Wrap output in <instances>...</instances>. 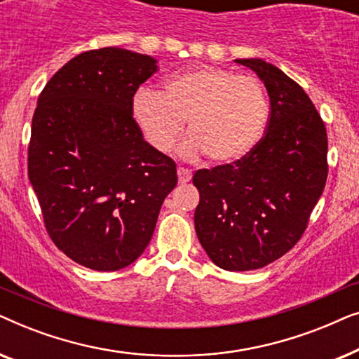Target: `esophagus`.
Wrapping results in <instances>:
<instances>
[{"instance_id":"1","label":"esophagus","mask_w":359,"mask_h":359,"mask_svg":"<svg viewBox=\"0 0 359 359\" xmlns=\"http://www.w3.org/2000/svg\"><path fill=\"white\" fill-rule=\"evenodd\" d=\"M191 176H193V173H191V170L183 168V166H178V180H180V183H188V181L191 180Z\"/></svg>"}]
</instances>
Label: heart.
Returning a JSON list of instances; mask_svg holds the SVG:
<instances>
[{
	"instance_id": "heart-1",
	"label": "heart",
	"mask_w": 359,
	"mask_h": 359,
	"mask_svg": "<svg viewBox=\"0 0 359 359\" xmlns=\"http://www.w3.org/2000/svg\"><path fill=\"white\" fill-rule=\"evenodd\" d=\"M132 117L151 149H173L188 121L183 154H205L212 163L248 155L266 130L269 101L263 83L225 68L199 67L163 83L161 93L142 88L132 97Z\"/></svg>"
}]
</instances>
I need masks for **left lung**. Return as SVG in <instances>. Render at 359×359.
<instances>
[{"instance_id":"1","label":"left lung","mask_w":359,"mask_h":359,"mask_svg":"<svg viewBox=\"0 0 359 359\" xmlns=\"http://www.w3.org/2000/svg\"><path fill=\"white\" fill-rule=\"evenodd\" d=\"M269 95L258 145L233 163L198 170V238L227 271H250L286 255L306 232L328 175L327 130L307 93L262 58H237Z\"/></svg>"}]
</instances>
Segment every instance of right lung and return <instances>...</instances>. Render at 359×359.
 I'll list each match as a JSON object with an SVG mask.
<instances>
[{
    "label": "right lung",
    "mask_w": 359,
    "mask_h": 359,
    "mask_svg": "<svg viewBox=\"0 0 359 359\" xmlns=\"http://www.w3.org/2000/svg\"><path fill=\"white\" fill-rule=\"evenodd\" d=\"M158 70L150 55L104 47L65 63L43 88L27 150L29 180L52 242L96 271L144 253L175 161L144 140L130 102Z\"/></svg>",
    "instance_id": "right-lung-1"
}]
</instances>
